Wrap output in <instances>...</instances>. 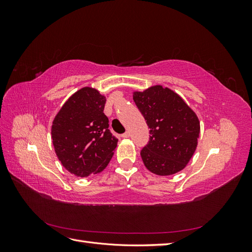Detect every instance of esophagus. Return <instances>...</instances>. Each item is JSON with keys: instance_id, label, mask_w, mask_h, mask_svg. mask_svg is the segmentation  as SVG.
I'll return each instance as SVG.
<instances>
[{"instance_id": "esophagus-1", "label": "esophagus", "mask_w": 252, "mask_h": 252, "mask_svg": "<svg viewBox=\"0 0 252 252\" xmlns=\"http://www.w3.org/2000/svg\"><path fill=\"white\" fill-rule=\"evenodd\" d=\"M129 136H130V132L129 131H126L125 133L122 134V138H124V139H127V138H129Z\"/></svg>"}]
</instances>
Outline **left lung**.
Listing matches in <instances>:
<instances>
[{"instance_id":"left-lung-1","label":"left lung","mask_w":252,"mask_h":252,"mask_svg":"<svg viewBox=\"0 0 252 252\" xmlns=\"http://www.w3.org/2000/svg\"><path fill=\"white\" fill-rule=\"evenodd\" d=\"M132 97L150 128L149 143L141 151L145 167L159 177L182 171L200 138L196 113L177 93L162 85L133 91Z\"/></svg>"}]
</instances>
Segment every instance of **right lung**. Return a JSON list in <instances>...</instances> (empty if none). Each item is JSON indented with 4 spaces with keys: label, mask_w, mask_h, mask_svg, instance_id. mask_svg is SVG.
Listing matches in <instances>:
<instances>
[{
    "label": "right lung",
    "mask_w": 252,
    "mask_h": 252,
    "mask_svg": "<svg viewBox=\"0 0 252 252\" xmlns=\"http://www.w3.org/2000/svg\"><path fill=\"white\" fill-rule=\"evenodd\" d=\"M105 103L100 91L83 87L69 96L52 121L56 155L64 168L77 177L102 172L114 155L118 139L108 129Z\"/></svg>",
    "instance_id": "add662e5"
}]
</instances>
